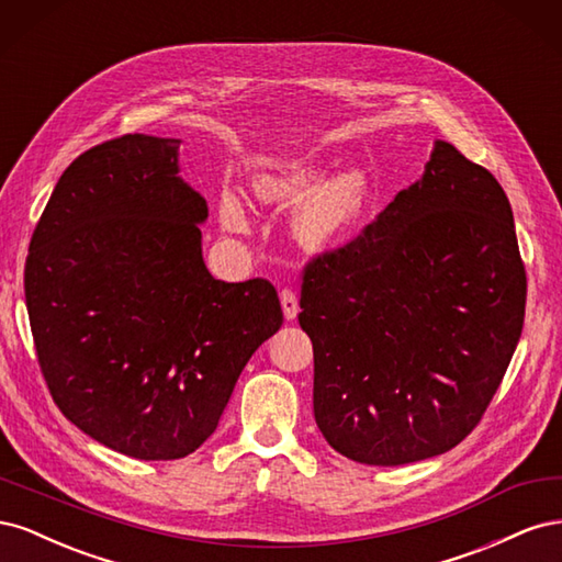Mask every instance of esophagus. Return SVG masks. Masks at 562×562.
Returning a JSON list of instances; mask_svg holds the SVG:
<instances>
[{"label": "esophagus", "mask_w": 562, "mask_h": 562, "mask_svg": "<svg viewBox=\"0 0 562 562\" xmlns=\"http://www.w3.org/2000/svg\"><path fill=\"white\" fill-rule=\"evenodd\" d=\"M279 297H281V307H283V316H285L288 321H293V318L297 316V312H300V307H297V297H295V293H293V291H288V288H283V291L279 293Z\"/></svg>", "instance_id": "1"}]
</instances>
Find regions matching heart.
I'll list each match as a JSON object with an SVG mask.
<instances>
[{
  "mask_svg": "<svg viewBox=\"0 0 562 562\" xmlns=\"http://www.w3.org/2000/svg\"><path fill=\"white\" fill-rule=\"evenodd\" d=\"M326 176L328 166L295 164L255 178V194L279 209H293L308 199L303 200L293 223L295 239L307 250H326L342 241L359 225L370 201L372 184L361 168H345L328 180ZM220 217L236 232L248 225L241 201L229 192L220 199Z\"/></svg>",
  "mask_w": 562,
  "mask_h": 562,
  "instance_id": "1",
  "label": "heart"
}]
</instances>
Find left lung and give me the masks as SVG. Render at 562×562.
Here are the masks:
<instances>
[{"mask_svg": "<svg viewBox=\"0 0 562 562\" xmlns=\"http://www.w3.org/2000/svg\"><path fill=\"white\" fill-rule=\"evenodd\" d=\"M514 213L487 168L436 140L424 176L304 267L314 417L353 462L398 467L473 431L522 333Z\"/></svg>", "mask_w": 562, "mask_h": 562, "instance_id": "1", "label": "left lung"}]
</instances>
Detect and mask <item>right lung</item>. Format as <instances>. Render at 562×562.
Masks as SVG:
<instances>
[{
  "instance_id": "right-lung-1",
  "label": "right lung",
  "mask_w": 562,
  "mask_h": 562,
  "mask_svg": "<svg viewBox=\"0 0 562 562\" xmlns=\"http://www.w3.org/2000/svg\"><path fill=\"white\" fill-rule=\"evenodd\" d=\"M178 138L128 133L65 168L25 262L42 375L60 413L110 450L180 459L206 440L283 312L267 279L211 277L206 199Z\"/></svg>"
}]
</instances>
